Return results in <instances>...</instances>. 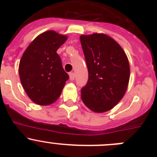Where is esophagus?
<instances>
[{
    "mask_svg": "<svg viewBox=\"0 0 157 157\" xmlns=\"http://www.w3.org/2000/svg\"><path fill=\"white\" fill-rule=\"evenodd\" d=\"M69 76H70V80H74L75 79V74L74 72H71L69 73Z\"/></svg>",
    "mask_w": 157,
    "mask_h": 157,
    "instance_id": "esophagus-1",
    "label": "esophagus"
}]
</instances>
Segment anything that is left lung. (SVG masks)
<instances>
[{
    "label": "left lung",
    "instance_id": "1",
    "mask_svg": "<svg viewBox=\"0 0 157 157\" xmlns=\"http://www.w3.org/2000/svg\"><path fill=\"white\" fill-rule=\"evenodd\" d=\"M88 69L81 99L90 110L105 112L122 99L130 78L129 62L121 47L105 34L80 36Z\"/></svg>",
    "mask_w": 157,
    "mask_h": 157
}]
</instances>
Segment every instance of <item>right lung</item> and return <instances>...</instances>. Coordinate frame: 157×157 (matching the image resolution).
I'll return each mask as SVG.
<instances>
[{
    "mask_svg": "<svg viewBox=\"0 0 157 157\" xmlns=\"http://www.w3.org/2000/svg\"><path fill=\"white\" fill-rule=\"evenodd\" d=\"M66 40L67 36L55 31L45 32L31 42L22 56L20 81L30 99L38 105L56 101L69 79L57 53Z\"/></svg>",
    "mask_w": 157,
    "mask_h": 157,
    "instance_id": "obj_1",
    "label": "right lung"
}]
</instances>
